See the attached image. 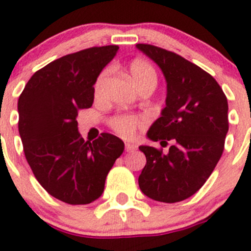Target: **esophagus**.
I'll list each match as a JSON object with an SVG mask.
<instances>
[{"instance_id": "obj_1", "label": "esophagus", "mask_w": 251, "mask_h": 251, "mask_svg": "<svg viewBox=\"0 0 251 251\" xmlns=\"http://www.w3.org/2000/svg\"><path fill=\"white\" fill-rule=\"evenodd\" d=\"M136 149H137V146L134 145V144H131V142L125 144V150L127 151V152H132V151H135Z\"/></svg>"}]
</instances>
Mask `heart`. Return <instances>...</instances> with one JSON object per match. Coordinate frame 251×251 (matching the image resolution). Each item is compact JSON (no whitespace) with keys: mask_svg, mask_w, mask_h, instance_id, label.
<instances>
[{"mask_svg":"<svg viewBox=\"0 0 251 251\" xmlns=\"http://www.w3.org/2000/svg\"><path fill=\"white\" fill-rule=\"evenodd\" d=\"M109 75V70H105L100 74L96 82H95V96H100L102 91L103 83L106 77ZM130 75L136 87L144 86L146 83H155L156 85V72L150 64L144 60H135L130 65ZM144 119L137 116H130V115H123V116L112 117L110 121L112 130L117 135H120L124 139H132L136 134L137 127L144 125Z\"/></svg>","mask_w":251,"mask_h":251,"instance_id":"b5f03b06","label":"heart"}]
</instances>
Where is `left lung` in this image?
Returning <instances> with one entry per match:
<instances>
[{"label": "left lung", "mask_w": 251, "mask_h": 251, "mask_svg": "<svg viewBox=\"0 0 251 251\" xmlns=\"http://www.w3.org/2000/svg\"><path fill=\"white\" fill-rule=\"evenodd\" d=\"M136 49L166 80L165 107L146 136L161 146L171 141L166 153L139 146L146 156L139 186L156 201H182L205 184L223 155L229 130L226 96L213 76L181 56L152 45L137 44Z\"/></svg>", "instance_id": "left-lung-1"}]
</instances>
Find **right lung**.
Instances as JSON below:
<instances>
[{
	"mask_svg": "<svg viewBox=\"0 0 251 251\" xmlns=\"http://www.w3.org/2000/svg\"><path fill=\"white\" fill-rule=\"evenodd\" d=\"M119 46L91 47L38 70L19 99L25 156L45 190L61 201L85 205L100 198L106 176L125 144L107 132L85 141L77 112L94 102V85Z\"/></svg>",
	"mask_w": 251,
	"mask_h": 251,
	"instance_id": "add662e5",
	"label": "right lung"
}]
</instances>
